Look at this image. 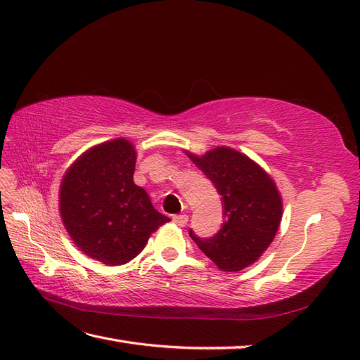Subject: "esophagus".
<instances>
[{
  "mask_svg": "<svg viewBox=\"0 0 360 360\" xmlns=\"http://www.w3.org/2000/svg\"><path fill=\"white\" fill-rule=\"evenodd\" d=\"M172 219L174 224H178L179 227H184V225H186L188 221V216L187 214H173Z\"/></svg>",
  "mask_w": 360,
  "mask_h": 360,
  "instance_id": "1",
  "label": "esophagus"
}]
</instances>
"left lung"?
Instances as JSON below:
<instances>
[{"instance_id": "1", "label": "left lung", "mask_w": 360, "mask_h": 360, "mask_svg": "<svg viewBox=\"0 0 360 360\" xmlns=\"http://www.w3.org/2000/svg\"><path fill=\"white\" fill-rule=\"evenodd\" d=\"M188 158L222 198L224 224L210 239L190 236L222 271L253 265L270 247L282 219V198L261 165L230 147H216Z\"/></svg>"}]
</instances>
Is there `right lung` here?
Returning <instances> with one entry per match:
<instances>
[{
    "label": "right lung",
    "mask_w": 360,
    "mask_h": 360,
    "mask_svg": "<svg viewBox=\"0 0 360 360\" xmlns=\"http://www.w3.org/2000/svg\"><path fill=\"white\" fill-rule=\"evenodd\" d=\"M136 150L125 138L89 148L61 181L60 214L82 253L108 266L136 257L170 219L133 182Z\"/></svg>",
    "instance_id": "right-lung-1"
}]
</instances>
